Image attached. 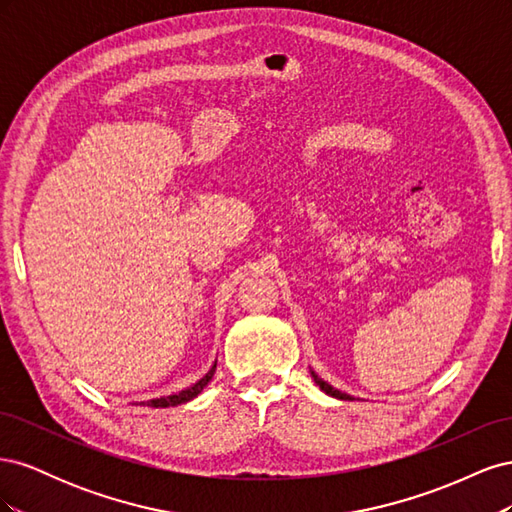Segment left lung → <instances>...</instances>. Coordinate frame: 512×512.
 I'll list each match as a JSON object with an SVG mask.
<instances>
[{
	"instance_id": "8db88e82",
	"label": "left lung",
	"mask_w": 512,
	"mask_h": 512,
	"mask_svg": "<svg viewBox=\"0 0 512 512\" xmlns=\"http://www.w3.org/2000/svg\"><path fill=\"white\" fill-rule=\"evenodd\" d=\"M312 378H314V382L320 386V389L327 393V395H331V397H335V399H344V401H352L354 397H350V395H346V393H342V391H337V389H333V386L329 384V382H324L322 378H318V374L316 371H312Z\"/></svg>"
}]
</instances>
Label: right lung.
Here are the masks:
<instances>
[{
    "label": "right lung",
    "mask_w": 512,
    "mask_h": 512,
    "mask_svg": "<svg viewBox=\"0 0 512 512\" xmlns=\"http://www.w3.org/2000/svg\"><path fill=\"white\" fill-rule=\"evenodd\" d=\"M215 365H218V361L213 363V367L207 371V374L200 378L198 382H194L192 386H188V389H183L179 393H173V395H166V397H158V399H149V401H141L143 406H151V408H170V406H179V404H185V401L194 399L200 391L205 389V386L209 384V380L213 378L215 374Z\"/></svg>",
    "instance_id": "add662e5"
}]
</instances>
